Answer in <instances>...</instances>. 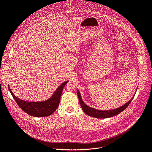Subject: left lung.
<instances>
[{
    "label": "left lung",
    "mask_w": 152,
    "mask_h": 152,
    "mask_svg": "<svg viewBox=\"0 0 152 152\" xmlns=\"http://www.w3.org/2000/svg\"><path fill=\"white\" fill-rule=\"evenodd\" d=\"M77 93L79 101H80L81 106L84 113L89 116L93 117L95 118H105L111 117H113L114 115H116L119 113H121V112L124 110L128 107V105L130 104L132 100L134 98V97H133L128 102L125 104L124 105H122V106L118 107L117 109H115L113 110H100L95 109L94 108H92V107L88 106V105L85 103H84V102L83 101L81 97V94L78 90H77Z\"/></svg>",
    "instance_id": "obj_1"
}]
</instances>
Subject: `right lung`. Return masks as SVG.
Returning <instances> with one entry per match:
<instances>
[{"mask_svg": "<svg viewBox=\"0 0 152 152\" xmlns=\"http://www.w3.org/2000/svg\"><path fill=\"white\" fill-rule=\"evenodd\" d=\"M68 82L65 81L61 84L56 90L53 96L48 100L44 102H27L22 101L14 94L9 87V89L18 106L26 113L34 117H46L50 115L58 108L63 89Z\"/></svg>", "mask_w": 152, "mask_h": 152, "instance_id": "add662e5", "label": "right lung"}]
</instances>
